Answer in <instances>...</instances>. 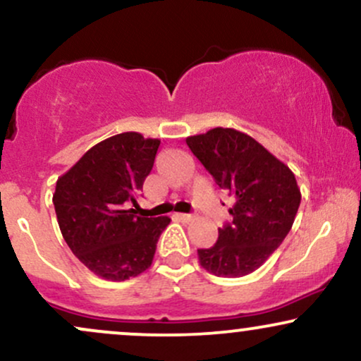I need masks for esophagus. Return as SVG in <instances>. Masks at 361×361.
<instances>
[{
	"mask_svg": "<svg viewBox=\"0 0 361 361\" xmlns=\"http://www.w3.org/2000/svg\"><path fill=\"white\" fill-rule=\"evenodd\" d=\"M175 217L181 222H192L193 221V215H190V214H176Z\"/></svg>",
	"mask_w": 361,
	"mask_h": 361,
	"instance_id": "1",
	"label": "esophagus"
}]
</instances>
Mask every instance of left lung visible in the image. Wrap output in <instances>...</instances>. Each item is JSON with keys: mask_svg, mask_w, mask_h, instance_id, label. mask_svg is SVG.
Wrapping results in <instances>:
<instances>
[{"mask_svg": "<svg viewBox=\"0 0 361 361\" xmlns=\"http://www.w3.org/2000/svg\"><path fill=\"white\" fill-rule=\"evenodd\" d=\"M186 146L219 188L234 198L233 222L219 229L212 247L198 250V261L217 276L250 275L292 229L302 198L295 175L258 140L235 128L215 127L190 135Z\"/></svg>", "mask_w": 361, "mask_h": 361, "instance_id": "obj_1", "label": "left lung"}]
</instances>
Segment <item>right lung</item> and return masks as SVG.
Instances as JSON below:
<instances>
[{
	"label": "right lung",
	"instance_id": "1",
	"mask_svg": "<svg viewBox=\"0 0 361 361\" xmlns=\"http://www.w3.org/2000/svg\"><path fill=\"white\" fill-rule=\"evenodd\" d=\"M159 139L122 132L94 144L59 176L52 202L62 238L100 279L123 281L152 264L169 217H139L132 205L151 173Z\"/></svg>",
	"mask_w": 361,
	"mask_h": 361
}]
</instances>
